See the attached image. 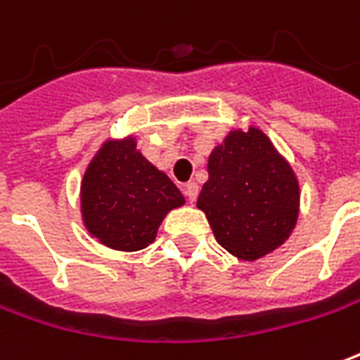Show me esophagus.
Returning <instances> with one entry per match:
<instances>
[{"instance_id":"obj_1","label":"esophagus","mask_w":360,"mask_h":360,"mask_svg":"<svg viewBox=\"0 0 360 360\" xmlns=\"http://www.w3.org/2000/svg\"><path fill=\"white\" fill-rule=\"evenodd\" d=\"M183 195H185V198H187L188 202H195L198 197L197 183H195V181H191V183H187V185H183Z\"/></svg>"}]
</instances>
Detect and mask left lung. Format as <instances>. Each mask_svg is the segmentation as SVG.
Segmentation results:
<instances>
[{
    "mask_svg": "<svg viewBox=\"0 0 360 360\" xmlns=\"http://www.w3.org/2000/svg\"><path fill=\"white\" fill-rule=\"evenodd\" d=\"M298 202V181L290 165L261 130L250 128L232 132L212 152L197 206L224 250L253 261L288 238Z\"/></svg>",
    "mask_w": 360,
    "mask_h": 360,
    "instance_id": "1",
    "label": "left lung"
}]
</instances>
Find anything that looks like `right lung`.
<instances>
[{"mask_svg":"<svg viewBox=\"0 0 360 360\" xmlns=\"http://www.w3.org/2000/svg\"><path fill=\"white\" fill-rule=\"evenodd\" d=\"M185 202L173 181L136 152L132 138L95 155L82 185L87 230L107 248L144 250L172 208Z\"/></svg>","mask_w":360,"mask_h":360,"instance_id":"add662e5","label":"right lung"}]
</instances>
